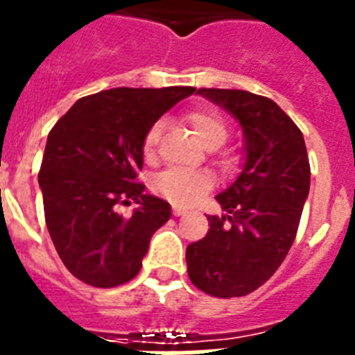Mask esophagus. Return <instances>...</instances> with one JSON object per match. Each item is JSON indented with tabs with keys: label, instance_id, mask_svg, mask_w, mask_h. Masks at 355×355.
Listing matches in <instances>:
<instances>
[{
	"label": "esophagus",
	"instance_id": "1",
	"mask_svg": "<svg viewBox=\"0 0 355 355\" xmlns=\"http://www.w3.org/2000/svg\"><path fill=\"white\" fill-rule=\"evenodd\" d=\"M187 213V209H183V207H178V205H175L174 207V215L175 216H181V215H185Z\"/></svg>",
	"mask_w": 355,
	"mask_h": 355
}]
</instances>
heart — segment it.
Here are the masks:
<instances>
[{
    "mask_svg": "<svg viewBox=\"0 0 355 355\" xmlns=\"http://www.w3.org/2000/svg\"><path fill=\"white\" fill-rule=\"evenodd\" d=\"M185 120L191 123L198 139L209 148L220 146L227 139L230 128L220 112L209 107H200L187 112ZM159 139H161V122H155L150 125V129L144 135L142 140V153L146 159L155 157L157 152ZM213 187V181L205 172H196V170H181L170 168L164 170L153 181V191L159 196L166 198L174 205H192Z\"/></svg>",
    "mask_w": 355,
    "mask_h": 355,
    "instance_id": "1",
    "label": "heart"
}]
</instances>
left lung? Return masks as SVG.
Listing matches in <instances>:
<instances>
[{"label":"left lung","instance_id":"8db88e82","mask_svg":"<svg viewBox=\"0 0 355 355\" xmlns=\"http://www.w3.org/2000/svg\"><path fill=\"white\" fill-rule=\"evenodd\" d=\"M198 94L237 118L246 163L216 196L226 215L207 216V235L187 246V272L207 295L246 296L277 270L295 243L311 178L306 142L265 96L230 89H198Z\"/></svg>","mask_w":355,"mask_h":355}]
</instances>
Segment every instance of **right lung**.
I'll use <instances>...</instances> for the list:
<instances>
[{"instance_id": "add662e5", "label": "right lung", "mask_w": 355, "mask_h": 355, "mask_svg": "<svg viewBox=\"0 0 355 355\" xmlns=\"http://www.w3.org/2000/svg\"><path fill=\"white\" fill-rule=\"evenodd\" d=\"M194 87L111 89L81 98L49 131L38 185L49 237L73 276L111 289L139 274L170 205L137 181L150 125ZM129 199L133 216L117 213Z\"/></svg>"}]
</instances>
